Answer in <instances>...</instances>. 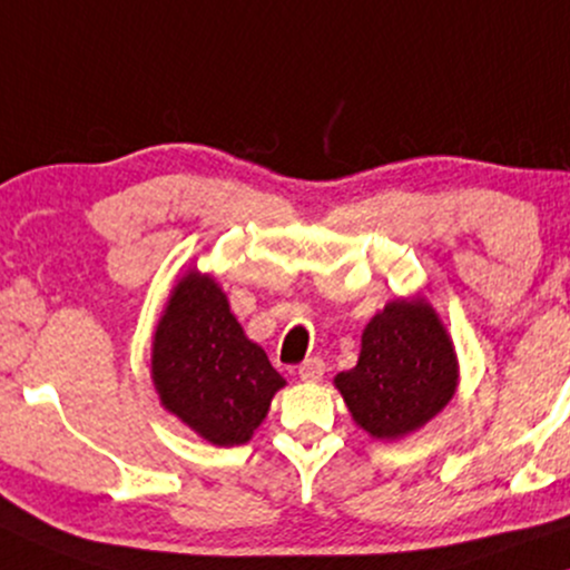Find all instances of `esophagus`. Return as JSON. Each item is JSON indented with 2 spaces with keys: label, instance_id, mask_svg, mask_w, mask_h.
Listing matches in <instances>:
<instances>
[{
  "label": "esophagus",
  "instance_id": "obj_1",
  "mask_svg": "<svg viewBox=\"0 0 570 570\" xmlns=\"http://www.w3.org/2000/svg\"><path fill=\"white\" fill-rule=\"evenodd\" d=\"M324 361L321 358H307V361H303L299 363V380L303 382H321L324 380Z\"/></svg>",
  "mask_w": 570,
  "mask_h": 570
}]
</instances>
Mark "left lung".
Segmentation results:
<instances>
[{
    "instance_id": "obj_1",
    "label": "left lung",
    "mask_w": 570,
    "mask_h": 570,
    "mask_svg": "<svg viewBox=\"0 0 570 570\" xmlns=\"http://www.w3.org/2000/svg\"><path fill=\"white\" fill-rule=\"evenodd\" d=\"M454 342L428 299H393L368 321L358 363L334 376L358 428L380 441L420 430L456 393Z\"/></svg>"
}]
</instances>
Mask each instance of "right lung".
Returning a JSON list of instances; mask_svg holds the SVG:
<instances>
[{
	"label": "right lung",
	"instance_id": "add662e5",
	"mask_svg": "<svg viewBox=\"0 0 570 570\" xmlns=\"http://www.w3.org/2000/svg\"><path fill=\"white\" fill-rule=\"evenodd\" d=\"M150 380L161 406L212 445L249 441L286 385L217 281L196 267L177 281L156 324Z\"/></svg>",
	"mask_w": 570,
	"mask_h": 570
}]
</instances>
